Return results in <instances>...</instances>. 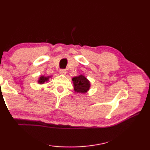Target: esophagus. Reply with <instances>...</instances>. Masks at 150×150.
Instances as JSON below:
<instances>
[{
	"label": "esophagus",
	"mask_w": 150,
	"mask_h": 150,
	"mask_svg": "<svg viewBox=\"0 0 150 150\" xmlns=\"http://www.w3.org/2000/svg\"><path fill=\"white\" fill-rule=\"evenodd\" d=\"M59 72H60V73H61V74H62V75H65V73H66V70L62 69L60 70Z\"/></svg>",
	"instance_id": "34e87169"
}]
</instances>
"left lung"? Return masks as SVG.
Here are the masks:
<instances>
[{"label": "left lung", "instance_id": "8db88e82", "mask_svg": "<svg viewBox=\"0 0 150 150\" xmlns=\"http://www.w3.org/2000/svg\"><path fill=\"white\" fill-rule=\"evenodd\" d=\"M72 80L74 85V88L77 92L85 93L89 89L90 83L84 76L79 75V77L73 78Z\"/></svg>", "mask_w": 150, "mask_h": 150}]
</instances>
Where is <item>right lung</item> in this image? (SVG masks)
I'll return each instance as SVG.
<instances>
[{"instance_id": "add662e5", "label": "right lung", "mask_w": 150, "mask_h": 150, "mask_svg": "<svg viewBox=\"0 0 150 150\" xmlns=\"http://www.w3.org/2000/svg\"><path fill=\"white\" fill-rule=\"evenodd\" d=\"M48 78L49 77H41L40 78V79H39V81H38V83H44V82H45V81H47V80H48Z\"/></svg>"}]
</instances>
